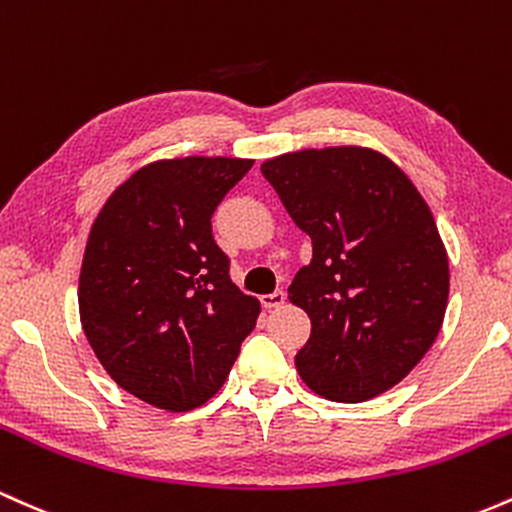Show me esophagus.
Returning a JSON list of instances; mask_svg holds the SVG:
<instances>
[{
	"label": "esophagus",
	"mask_w": 512,
	"mask_h": 512,
	"mask_svg": "<svg viewBox=\"0 0 512 512\" xmlns=\"http://www.w3.org/2000/svg\"><path fill=\"white\" fill-rule=\"evenodd\" d=\"M261 304L266 309L280 307V304H285V292L283 290H275V292H271V295H263L261 297Z\"/></svg>",
	"instance_id": "1"
}]
</instances>
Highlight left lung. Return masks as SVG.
Listing matches in <instances>:
<instances>
[{
    "label": "left lung",
    "mask_w": 512,
    "mask_h": 512,
    "mask_svg": "<svg viewBox=\"0 0 512 512\" xmlns=\"http://www.w3.org/2000/svg\"><path fill=\"white\" fill-rule=\"evenodd\" d=\"M312 261L287 297L312 333L295 355L312 392L360 404L399 384L438 338L450 263L428 203L370 147L300 149L261 164Z\"/></svg>",
    "instance_id": "1"
}]
</instances>
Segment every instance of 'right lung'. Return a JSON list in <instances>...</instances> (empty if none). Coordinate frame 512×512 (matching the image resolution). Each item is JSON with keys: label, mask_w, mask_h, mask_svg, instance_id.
<instances>
[{"label": "right lung", "mask_w": 512, "mask_h": 512, "mask_svg": "<svg viewBox=\"0 0 512 512\" xmlns=\"http://www.w3.org/2000/svg\"><path fill=\"white\" fill-rule=\"evenodd\" d=\"M254 159H159L108 195L86 239L79 319L103 370L157 409L225 384L261 302L229 278L210 217Z\"/></svg>", "instance_id": "right-lung-1"}]
</instances>
